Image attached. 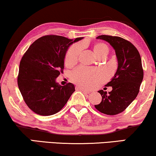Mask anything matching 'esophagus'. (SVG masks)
I'll list each match as a JSON object with an SVG mask.
<instances>
[{"label": "esophagus", "mask_w": 156, "mask_h": 156, "mask_svg": "<svg viewBox=\"0 0 156 156\" xmlns=\"http://www.w3.org/2000/svg\"><path fill=\"white\" fill-rule=\"evenodd\" d=\"M76 89H79V90L82 91H83V92H84V93H86V94H89V93H90V91L86 90V89H83V88H81V87H76Z\"/></svg>", "instance_id": "34e87169"}]
</instances>
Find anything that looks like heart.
<instances>
[{
    "label": "heart",
    "instance_id": "b5f03b06",
    "mask_svg": "<svg viewBox=\"0 0 156 156\" xmlns=\"http://www.w3.org/2000/svg\"><path fill=\"white\" fill-rule=\"evenodd\" d=\"M94 55L97 58L106 57L109 52V48L106 44L102 42H97L92 46ZM81 52V46L75 44L68 49L66 53L65 63L67 67H72L77 62L79 56ZM72 80L79 86L85 89H91L98 82L104 80L105 74L100 70L89 69L86 68H79L72 74Z\"/></svg>",
    "mask_w": 156,
    "mask_h": 156
}]
</instances>
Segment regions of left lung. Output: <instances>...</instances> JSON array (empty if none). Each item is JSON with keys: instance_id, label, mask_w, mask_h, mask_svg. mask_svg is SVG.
Listing matches in <instances>:
<instances>
[{"instance_id": "left-lung-1", "label": "left lung", "mask_w": 156, "mask_h": 156, "mask_svg": "<svg viewBox=\"0 0 156 156\" xmlns=\"http://www.w3.org/2000/svg\"><path fill=\"white\" fill-rule=\"evenodd\" d=\"M97 39L108 42L114 49L118 60V68L112 80L106 86L112 90H99L101 103L94 105L100 112L116 115L123 112L137 97L144 78L141 58L131 42L117 36L99 35Z\"/></svg>"}]
</instances>
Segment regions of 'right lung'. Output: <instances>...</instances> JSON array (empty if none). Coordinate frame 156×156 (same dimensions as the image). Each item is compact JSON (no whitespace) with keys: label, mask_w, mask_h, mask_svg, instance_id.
<instances>
[{"label":"right lung","mask_w":156,"mask_h":156,"mask_svg":"<svg viewBox=\"0 0 156 156\" xmlns=\"http://www.w3.org/2000/svg\"><path fill=\"white\" fill-rule=\"evenodd\" d=\"M75 40L44 35L27 49L20 62L18 85L27 106L41 116H50L62 108L75 91L72 83L61 86L56 78L63 73L66 52Z\"/></svg>","instance_id":"obj_1"}]
</instances>
